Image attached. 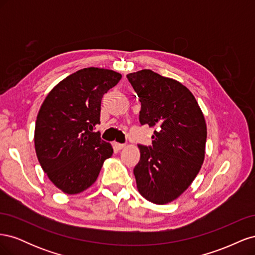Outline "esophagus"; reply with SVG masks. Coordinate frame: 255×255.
Masks as SVG:
<instances>
[{
  "mask_svg": "<svg viewBox=\"0 0 255 255\" xmlns=\"http://www.w3.org/2000/svg\"><path fill=\"white\" fill-rule=\"evenodd\" d=\"M113 145H114V148L117 149V150H122L123 148H126V144L125 143H119L117 141H114Z\"/></svg>",
  "mask_w": 255,
  "mask_h": 255,
  "instance_id": "esophagus-1",
  "label": "esophagus"
}]
</instances>
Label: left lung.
<instances>
[{
    "label": "left lung",
    "mask_w": 255,
    "mask_h": 255,
    "mask_svg": "<svg viewBox=\"0 0 255 255\" xmlns=\"http://www.w3.org/2000/svg\"><path fill=\"white\" fill-rule=\"evenodd\" d=\"M141 103L139 121L154 128L152 146L138 145L137 189L148 201L179 198L199 173L205 156L206 123L190 90L149 69L127 75Z\"/></svg>",
    "instance_id": "8db88e82"
}]
</instances>
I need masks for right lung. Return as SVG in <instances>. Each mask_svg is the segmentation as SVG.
Returning a JSON list of instances; mask_svg holds the SVG:
<instances>
[{
	"mask_svg": "<svg viewBox=\"0 0 255 255\" xmlns=\"http://www.w3.org/2000/svg\"><path fill=\"white\" fill-rule=\"evenodd\" d=\"M122 75L109 69L84 68L54 87L37 115L35 150L50 181L65 194L75 195L94 184L113 146L101 139L103 95Z\"/></svg>",
	"mask_w": 255,
	"mask_h": 255,
	"instance_id": "obj_1",
	"label": "right lung"
}]
</instances>
